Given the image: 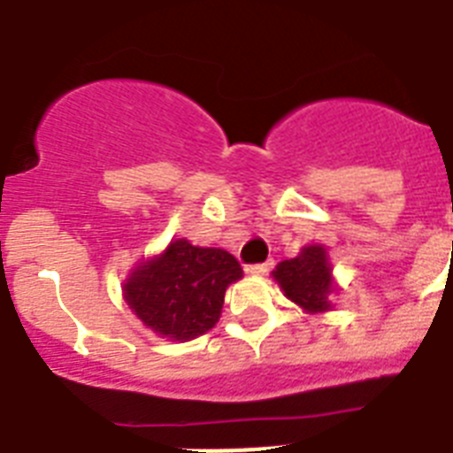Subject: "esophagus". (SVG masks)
Returning <instances> with one entry per match:
<instances>
[{
	"mask_svg": "<svg viewBox=\"0 0 453 453\" xmlns=\"http://www.w3.org/2000/svg\"><path fill=\"white\" fill-rule=\"evenodd\" d=\"M272 265H273L272 260L262 262V265H250V267H246V272H249L250 276H265V273H267L269 269H272Z\"/></svg>",
	"mask_w": 453,
	"mask_h": 453,
	"instance_id": "1",
	"label": "esophagus"
}]
</instances>
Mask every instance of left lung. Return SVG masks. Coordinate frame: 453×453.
<instances>
[{
    "instance_id": "8db88e82",
    "label": "left lung",
    "mask_w": 453,
    "mask_h": 453,
    "mask_svg": "<svg viewBox=\"0 0 453 453\" xmlns=\"http://www.w3.org/2000/svg\"><path fill=\"white\" fill-rule=\"evenodd\" d=\"M280 292L297 303L303 313L318 315L334 309L332 297L338 292L329 253L322 244H309L297 257L283 260L272 272Z\"/></svg>"
}]
</instances>
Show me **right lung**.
<instances>
[{
	"label": "right lung",
	"instance_id": "1",
	"mask_svg": "<svg viewBox=\"0 0 453 453\" xmlns=\"http://www.w3.org/2000/svg\"><path fill=\"white\" fill-rule=\"evenodd\" d=\"M244 276L223 249L173 239L158 256L142 257L121 283L133 315L156 336L193 341L219 322L226 290Z\"/></svg>",
	"mask_w": 453,
	"mask_h": 453
}]
</instances>
